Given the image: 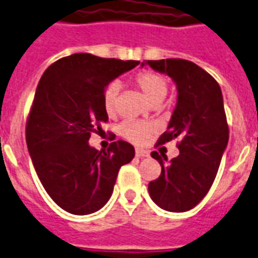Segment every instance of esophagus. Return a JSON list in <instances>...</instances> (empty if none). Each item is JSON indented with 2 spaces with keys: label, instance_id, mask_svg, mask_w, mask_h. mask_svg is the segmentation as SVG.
Wrapping results in <instances>:
<instances>
[{
  "label": "esophagus",
  "instance_id": "34e87169",
  "mask_svg": "<svg viewBox=\"0 0 258 258\" xmlns=\"http://www.w3.org/2000/svg\"><path fill=\"white\" fill-rule=\"evenodd\" d=\"M135 154H137L138 157H148L149 152H148V150H145V149L137 148V149H135Z\"/></svg>",
  "mask_w": 258,
  "mask_h": 258
}]
</instances>
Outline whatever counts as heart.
I'll return each mask as SVG.
<instances>
[{"mask_svg":"<svg viewBox=\"0 0 258 258\" xmlns=\"http://www.w3.org/2000/svg\"><path fill=\"white\" fill-rule=\"evenodd\" d=\"M135 83L150 104H157V102L160 104L167 95L168 83L163 76L158 74L141 72L135 78ZM119 90V83L113 82L106 86L104 94H102V105H104L105 112L109 116H113L116 112V102H117ZM153 124L149 121H142V120H125L119 125L120 134L125 139L138 145L145 144L150 138V135L153 134Z\"/></svg>","mask_w":258,"mask_h":258,"instance_id":"obj_1","label":"heart"}]
</instances>
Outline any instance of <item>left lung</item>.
<instances>
[{
	"label": "left lung",
	"instance_id": "8db88e82",
	"mask_svg": "<svg viewBox=\"0 0 258 258\" xmlns=\"http://www.w3.org/2000/svg\"><path fill=\"white\" fill-rule=\"evenodd\" d=\"M176 85L177 100L167 131L158 144L179 138V156L168 163L167 156L152 153L161 165V175L149 183L156 205L168 212L190 211L198 205L216 177L228 144L223 94L207 71L182 58L144 61Z\"/></svg>",
	"mask_w": 258,
	"mask_h": 258
}]
</instances>
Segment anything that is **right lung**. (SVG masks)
Here are the masks:
<instances>
[{
  "instance_id": "1",
  "label": "right lung",
  "mask_w": 258,
  "mask_h": 258,
  "mask_svg": "<svg viewBox=\"0 0 258 258\" xmlns=\"http://www.w3.org/2000/svg\"><path fill=\"white\" fill-rule=\"evenodd\" d=\"M139 61L75 53L57 60L38 83L26 127L28 153L42 186L72 215L100 211L113 192L117 172L135 156L133 145H89L93 131L108 121L102 105L106 86Z\"/></svg>"
}]
</instances>
